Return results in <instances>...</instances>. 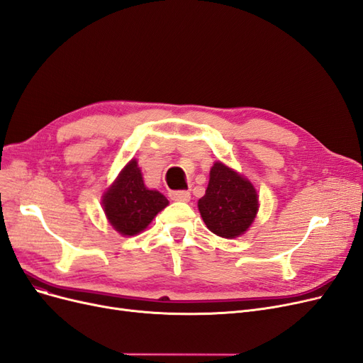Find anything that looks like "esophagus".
Returning a JSON list of instances; mask_svg holds the SVG:
<instances>
[{
    "label": "esophagus",
    "mask_w": 363,
    "mask_h": 363,
    "mask_svg": "<svg viewBox=\"0 0 363 363\" xmlns=\"http://www.w3.org/2000/svg\"><path fill=\"white\" fill-rule=\"evenodd\" d=\"M169 198L172 199V201L187 203L191 199V192L189 191H172V192H169Z\"/></svg>",
    "instance_id": "esophagus-1"
}]
</instances>
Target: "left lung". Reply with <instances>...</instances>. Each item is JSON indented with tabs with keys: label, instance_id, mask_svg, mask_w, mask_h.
<instances>
[{
	"label": "left lung",
	"instance_id": "8db88e82",
	"mask_svg": "<svg viewBox=\"0 0 363 363\" xmlns=\"http://www.w3.org/2000/svg\"><path fill=\"white\" fill-rule=\"evenodd\" d=\"M198 210L211 233L234 239L252 225L258 213V195L251 182L218 160L210 169L207 191L199 198Z\"/></svg>",
	"mask_w": 363,
	"mask_h": 363
}]
</instances>
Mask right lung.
<instances>
[{"mask_svg":"<svg viewBox=\"0 0 363 363\" xmlns=\"http://www.w3.org/2000/svg\"><path fill=\"white\" fill-rule=\"evenodd\" d=\"M168 204V199L160 192L145 187L136 159L121 169L102 198L106 219L121 235L144 231Z\"/></svg>","mask_w":363,"mask_h":363,"instance_id":"1","label":"right lung"}]
</instances>
